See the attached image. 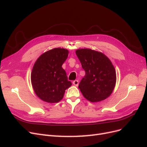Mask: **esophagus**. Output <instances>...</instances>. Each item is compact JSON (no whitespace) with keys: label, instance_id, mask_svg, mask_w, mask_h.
I'll list each match as a JSON object with an SVG mask.
<instances>
[{"label":"esophagus","instance_id":"1","mask_svg":"<svg viewBox=\"0 0 147 147\" xmlns=\"http://www.w3.org/2000/svg\"><path fill=\"white\" fill-rule=\"evenodd\" d=\"M73 84H74L75 86H77L78 85V80H74V81L73 82Z\"/></svg>","mask_w":147,"mask_h":147}]
</instances>
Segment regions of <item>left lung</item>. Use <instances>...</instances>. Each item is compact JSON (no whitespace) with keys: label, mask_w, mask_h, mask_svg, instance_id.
Listing matches in <instances>:
<instances>
[{"label":"left lung","mask_w":147,"mask_h":147,"mask_svg":"<svg viewBox=\"0 0 147 147\" xmlns=\"http://www.w3.org/2000/svg\"><path fill=\"white\" fill-rule=\"evenodd\" d=\"M76 54L85 71L78 85L82 94L92 102L105 99L116 83V72L111 61L103 53L91 49H79Z\"/></svg>","instance_id":"8db88e82"}]
</instances>
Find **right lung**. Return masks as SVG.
<instances>
[{"mask_svg":"<svg viewBox=\"0 0 147 147\" xmlns=\"http://www.w3.org/2000/svg\"><path fill=\"white\" fill-rule=\"evenodd\" d=\"M68 55L69 51L65 49L54 48L42 54L34 64L31 82L35 94L43 101L59 102L65 90L72 85L62 67Z\"/></svg>","mask_w":147,"mask_h":147,"instance_id":"right-lung-1","label":"right lung"}]
</instances>
